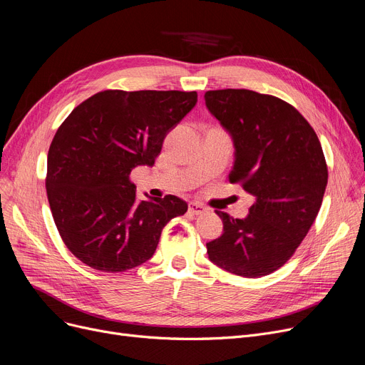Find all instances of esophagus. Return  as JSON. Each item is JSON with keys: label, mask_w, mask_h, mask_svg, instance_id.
<instances>
[{"label": "esophagus", "mask_w": 365, "mask_h": 365, "mask_svg": "<svg viewBox=\"0 0 365 365\" xmlns=\"http://www.w3.org/2000/svg\"><path fill=\"white\" fill-rule=\"evenodd\" d=\"M209 209L205 207L204 204H201V202H197V201H191L189 202V213H192V215H202L204 212H207Z\"/></svg>", "instance_id": "1"}]
</instances>
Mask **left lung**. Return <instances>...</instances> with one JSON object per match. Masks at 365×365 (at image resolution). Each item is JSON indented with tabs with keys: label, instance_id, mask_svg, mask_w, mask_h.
<instances>
[{
	"label": "left lung",
	"instance_id": "1",
	"mask_svg": "<svg viewBox=\"0 0 365 365\" xmlns=\"http://www.w3.org/2000/svg\"><path fill=\"white\" fill-rule=\"evenodd\" d=\"M209 112L234 143L231 183L253 197L245 219L217 212L224 232L209 258L243 277L270 274L304 240L321 209L328 168L319 138L295 107L249 89L207 91Z\"/></svg>",
	"mask_w": 365,
	"mask_h": 365
}]
</instances>
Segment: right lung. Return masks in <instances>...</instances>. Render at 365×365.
<instances>
[{"instance_id": "right-lung-1", "label": "right lung", "mask_w": 365, "mask_h": 365, "mask_svg": "<svg viewBox=\"0 0 365 365\" xmlns=\"http://www.w3.org/2000/svg\"><path fill=\"white\" fill-rule=\"evenodd\" d=\"M197 104V92L103 91L78 104L47 153L46 191L73 255L93 270H131L156 250L187 204L176 195L138 201L130 174L155 164L165 135Z\"/></svg>"}]
</instances>
